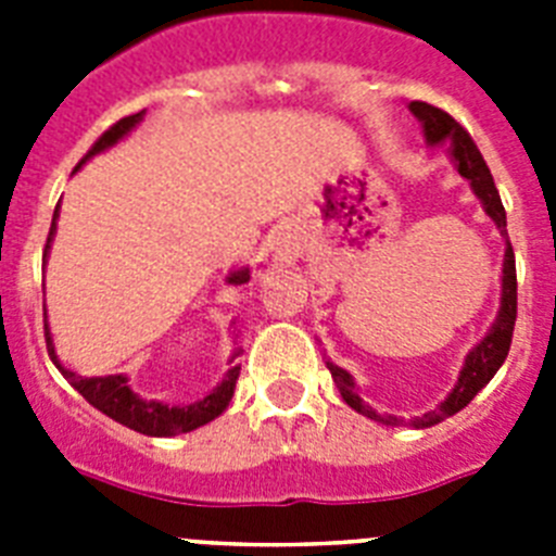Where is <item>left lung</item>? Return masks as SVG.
I'll use <instances>...</instances> for the list:
<instances>
[{
    "label": "left lung",
    "mask_w": 556,
    "mask_h": 556,
    "mask_svg": "<svg viewBox=\"0 0 556 556\" xmlns=\"http://www.w3.org/2000/svg\"><path fill=\"white\" fill-rule=\"evenodd\" d=\"M412 113H415L417 119L424 122V130H426V139L431 144H440V141H451V155L456 161V169H459L462 178H468L470 186H473L476 198L484 203V211H488L493 223L498 225L501 233H507V211L501 205L498 198V189L493 184V175H490L488 164L481 159L479 147L476 141L470 139V132L459 125V122L445 113L443 108H434L429 102H420L415 100L412 102ZM515 317H518V275H515V253H513V244L507 239V255H504V294H501V312L495 317L493 328L484 339H481L479 345L468 353L465 358V367H462V376L456 381L454 392L445 397L443 404L437 406L434 412H426L424 417H415L412 426L415 429H426V426H434L445 417L456 415L459 409L470 404L476 397V392L481 387L488 384L490 378L498 372V367L504 365V358H507L509 345H513V331H515ZM328 370H331L333 384L339 387V395L345 397V404L353 406L358 415H367L370 420H378V424H387V426H406L401 417L395 415H378L376 409L362 404V397L356 395V384H353V378L348 376L342 367L331 365L326 362Z\"/></svg>",
    "instance_id": "8db88e82"
}]
</instances>
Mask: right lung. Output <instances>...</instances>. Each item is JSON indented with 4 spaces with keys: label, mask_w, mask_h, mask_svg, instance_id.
<instances>
[{
    "label": "right lung",
    "mask_w": 556,
    "mask_h": 556,
    "mask_svg": "<svg viewBox=\"0 0 556 556\" xmlns=\"http://www.w3.org/2000/svg\"><path fill=\"white\" fill-rule=\"evenodd\" d=\"M139 119H141V113H132V116L113 122V125L102 132L100 139L94 141V147L86 152V159H91L94 152H102L111 144H116L125 132H130L132 127L139 125ZM55 219H58V208H55ZM55 219H52V228H49L47 250H49V242H52V233H55ZM47 250H43V255H47ZM228 281L230 283L250 281L248 269L233 273ZM47 351H49V358L58 365L55 345H52L49 331H47ZM58 370L63 372V378H66L68 384L75 387V390L86 397L88 404L94 406V409H100L102 415L111 417V420H116V424L127 426V429L139 431V434H147V437H172V434H186V431L191 429H200V426H205L217 415H223V412L228 409L230 397H233L236 378H239V370H242V367H230L223 384L211 392V395H205L203 401H198V404H191V406H166V404H159V401H144V397H139L130 387H127L125 376L83 378L61 365H58Z\"/></svg>",
    "instance_id": "right-lung-1"
}]
</instances>
